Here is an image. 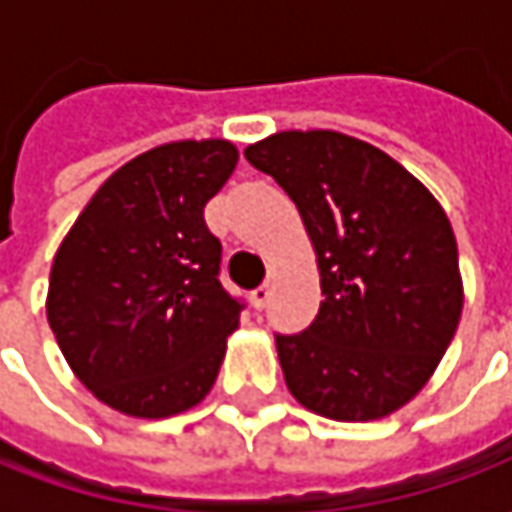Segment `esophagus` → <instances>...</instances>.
Wrapping results in <instances>:
<instances>
[{
	"label": "esophagus",
	"mask_w": 512,
	"mask_h": 512,
	"mask_svg": "<svg viewBox=\"0 0 512 512\" xmlns=\"http://www.w3.org/2000/svg\"><path fill=\"white\" fill-rule=\"evenodd\" d=\"M267 302H270V285L256 287V290L250 293V305L256 307V310H265Z\"/></svg>",
	"instance_id": "esophagus-1"
}]
</instances>
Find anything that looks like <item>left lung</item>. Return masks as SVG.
<instances>
[{
    "mask_svg": "<svg viewBox=\"0 0 512 512\" xmlns=\"http://www.w3.org/2000/svg\"><path fill=\"white\" fill-rule=\"evenodd\" d=\"M245 156L296 202L322 276L316 322L276 336L287 390L336 422L396 413L433 376L462 319L447 213L384 150L336 130H282Z\"/></svg>",
    "mask_w": 512,
    "mask_h": 512,
    "instance_id": "1",
    "label": "left lung"
}]
</instances>
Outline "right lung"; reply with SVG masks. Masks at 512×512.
<instances>
[{"instance_id": "right-lung-1", "label": "right lung", "mask_w": 512, "mask_h": 512, "mask_svg": "<svg viewBox=\"0 0 512 512\" xmlns=\"http://www.w3.org/2000/svg\"><path fill=\"white\" fill-rule=\"evenodd\" d=\"M239 162L227 139L139 153L93 193L53 256L48 325L113 410L168 419L205 399L242 305L219 282L205 205Z\"/></svg>"}]
</instances>
